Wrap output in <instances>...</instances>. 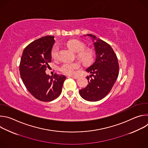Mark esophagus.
Wrapping results in <instances>:
<instances>
[{"label":"esophagus","instance_id":"obj_1","mask_svg":"<svg viewBox=\"0 0 148 148\" xmlns=\"http://www.w3.org/2000/svg\"><path fill=\"white\" fill-rule=\"evenodd\" d=\"M69 77H71V78H73L74 79H78L79 78V77L77 76V75H74V76L71 75V76H69Z\"/></svg>","mask_w":148,"mask_h":148}]
</instances>
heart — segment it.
Returning a JSON list of instances; mask_svg holds the SVG:
<instances>
[{"instance_id": "b5f03b06", "label": "heart", "mask_w": 148, "mask_h": 148, "mask_svg": "<svg viewBox=\"0 0 148 148\" xmlns=\"http://www.w3.org/2000/svg\"><path fill=\"white\" fill-rule=\"evenodd\" d=\"M67 46L73 51L77 53V57L85 64H89L91 63L94 58V53L91 49H85L86 45L82 41L73 40L69 41ZM58 47L54 46L51 50V57L53 59H56L58 56ZM81 67V63L79 61L65 62L60 66V70L64 74L73 75L75 71Z\"/></svg>"}]
</instances>
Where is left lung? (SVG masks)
<instances>
[{
  "label": "left lung",
  "mask_w": 148,
  "mask_h": 148,
  "mask_svg": "<svg viewBox=\"0 0 148 148\" xmlns=\"http://www.w3.org/2000/svg\"><path fill=\"white\" fill-rule=\"evenodd\" d=\"M91 37L94 42L96 59L86 71L91 73L87 77L88 84L79 91L85 100L97 101L106 96L111 90L119 74V64L116 54L112 48L104 41L89 34L84 36Z\"/></svg>",
  "instance_id": "8db88e82"
}]
</instances>
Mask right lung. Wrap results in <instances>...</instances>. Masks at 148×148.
I'll return each instance as SVG.
<instances>
[{
  "instance_id": "right-lung-1",
  "label": "right lung",
  "mask_w": 148,
  "mask_h": 148,
  "mask_svg": "<svg viewBox=\"0 0 148 148\" xmlns=\"http://www.w3.org/2000/svg\"><path fill=\"white\" fill-rule=\"evenodd\" d=\"M54 37L47 36L30 43L23 50L19 70L21 78L29 92L36 99L49 102L61 94L66 77L46 73L51 61V50Z\"/></svg>"
}]
</instances>
